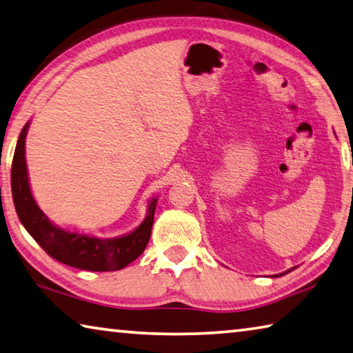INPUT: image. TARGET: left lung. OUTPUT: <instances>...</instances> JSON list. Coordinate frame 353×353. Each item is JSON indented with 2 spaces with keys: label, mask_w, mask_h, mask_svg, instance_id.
<instances>
[{
  "label": "left lung",
  "mask_w": 353,
  "mask_h": 353,
  "mask_svg": "<svg viewBox=\"0 0 353 353\" xmlns=\"http://www.w3.org/2000/svg\"><path fill=\"white\" fill-rule=\"evenodd\" d=\"M290 271H292V270H290ZM288 273V271H285V273H282V274H287ZM282 274H279V276H282Z\"/></svg>",
  "instance_id": "left-lung-1"
}]
</instances>
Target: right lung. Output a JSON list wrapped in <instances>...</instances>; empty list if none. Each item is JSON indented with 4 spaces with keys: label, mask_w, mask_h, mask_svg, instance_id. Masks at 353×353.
I'll use <instances>...</instances> for the list:
<instances>
[{
    "label": "right lung",
    "mask_w": 353,
    "mask_h": 353,
    "mask_svg": "<svg viewBox=\"0 0 353 353\" xmlns=\"http://www.w3.org/2000/svg\"><path fill=\"white\" fill-rule=\"evenodd\" d=\"M29 123L23 127L18 138L14 161H12V199L18 219L34 240L55 261L74 268L88 271H116L127 267L144 252L152 234L154 208L158 200L148 205V214L133 232L117 239H96L60 230L48 220L29 189L28 167L24 158V141H26Z\"/></svg>",
    "instance_id": "obj_1"
}]
</instances>
